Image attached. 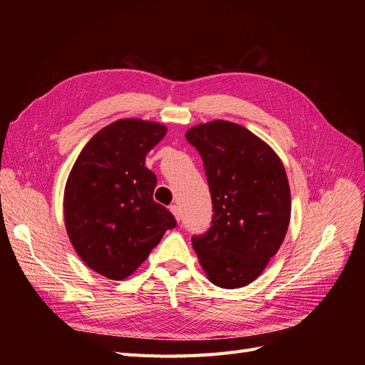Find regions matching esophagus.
Listing matches in <instances>:
<instances>
[{"label": "esophagus", "mask_w": 365, "mask_h": 365, "mask_svg": "<svg viewBox=\"0 0 365 365\" xmlns=\"http://www.w3.org/2000/svg\"><path fill=\"white\" fill-rule=\"evenodd\" d=\"M170 212H172V215L175 216L176 220L181 219V212H180V207L178 205H170Z\"/></svg>", "instance_id": "34e87169"}]
</instances>
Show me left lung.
Returning a JSON list of instances; mask_svg holds the SVG:
<instances>
[{"label": "left lung", "instance_id": "1", "mask_svg": "<svg viewBox=\"0 0 365 365\" xmlns=\"http://www.w3.org/2000/svg\"><path fill=\"white\" fill-rule=\"evenodd\" d=\"M204 161L213 202L212 227L192 245L207 279L236 289L256 280L280 250L291 219L284 165L262 138L213 120L185 132Z\"/></svg>", "mask_w": 365, "mask_h": 365}]
</instances>
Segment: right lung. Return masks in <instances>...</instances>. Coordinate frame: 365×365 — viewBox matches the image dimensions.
I'll use <instances>...</instances> for the list:
<instances>
[{"mask_svg":"<svg viewBox=\"0 0 365 365\" xmlns=\"http://www.w3.org/2000/svg\"><path fill=\"white\" fill-rule=\"evenodd\" d=\"M168 128L120 118L86 143L68 175L63 220L79 257L109 280H123L176 225L153 201L157 176L145 163Z\"/></svg>","mask_w":365,"mask_h":365,"instance_id":"1","label":"right lung"}]
</instances>
